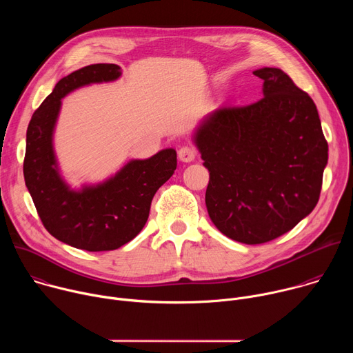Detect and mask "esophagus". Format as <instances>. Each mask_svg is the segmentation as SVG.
I'll return each mask as SVG.
<instances>
[{
    "instance_id": "esophagus-1",
    "label": "esophagus",
    "mask_w": 353,
    "mask_h": 353,
    "mask_svg": "<svg viewBox=\"0 0 353 353\" xmlns=\"http://www.w3.org/2000/svg\"><path fill=\"white\" fill-rule=\"evenodd\" d=\"M196 157V149L192 145H184L179 149V158L181 162H192Z\"/></svg>"
}]
</instances>
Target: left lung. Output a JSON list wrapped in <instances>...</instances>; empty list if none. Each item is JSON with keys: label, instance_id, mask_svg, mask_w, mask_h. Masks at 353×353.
Instances as JSON below:
<instances>
[{"label": "left lung", "instance_id": "1", "mask_svg": "<svg viewBox=\"0 0 353 353\" xmlns=\"http://www.w3.org/2000/svg\"><path fill=\"white\" fill-rule=\"evenodd\" d=\"M264 96L210 113L194 141L210 170L214 225L244 244L292 230L319 203L328 143L313 99L279 68L253 72Z\"/></svg>", "mask_w": 353, "mask_h": 353}]
</instances>
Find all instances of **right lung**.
Here are the masks:
<instances>
[{
	"mask_svg": "<svg viewBox=\"0 0 353 353\" xmlns=\"http://www.w3.org/2000/svg\"><path fill=\"white\" fill-rule=\"evenodd\" d=\"M121 75L116 64H92L60 79L33 113L26 132L23 176L39 218L60 241L86 251H110L131 241L145 226L152 198L174 173V149L145 161H131L96 187L72 191L61 180L53 152V130L61 97Z\"/></svg>",
	"mask_w": 353,
	"mask_h": 353,
	"instance_id": "obj_1",
	"label": "right lung"
}]
</instances>
